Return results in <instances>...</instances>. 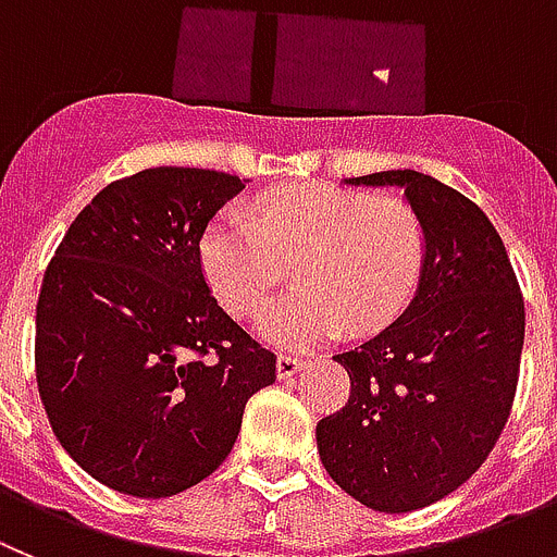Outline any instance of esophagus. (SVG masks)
Here are the masks:
<instances>
[{"instance_id":"obj_1","label":"esophagus","mask_w":557,"mask_h":557,"mask_svg":"<svg viewBox=\"0 0 557 557\" xmlns=\"http://www.w3.org/2000/svg\"><path fill=\"white\" fill-rule=\"evenodd\" d=\"M302 366H305V360L297 358V355H280V358H277V377L280 380L290 377V374H297Z\"/></svg>"}]
</instances>
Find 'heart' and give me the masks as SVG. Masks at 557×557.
<instances>
[{"label": "heart", "mask_w": 557, "mask_h": 557, "mask_svg": "<svg viewBox=\"0 0 557 557\" xmlns=\"http://www.w3.org/2000/svg\"><path fill=\"white\" fill-rule=\"evenodd\" d=\"M199 252L235 315L258 313L297 269L299 288L274 299L258 327L280 347H310L344 327L366 335L394 322L422 280L428 233L408 202L308 183L260 197L258 219L222 210Z\"/></svg>", "instance_id": "b5f03b06"}]
</instances>
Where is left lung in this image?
<instances>
[{"instance_id":"8db88e82","label":"left lung","mask_w":557,"mask_h":557,"mask_svg":"<svg viewBox=\"0 0 557 557\" xmlns=\"http://www.w3.org/2000/svg\"><path fill=\"white\" fill-rule=\"evenodd\" d=\"M347 183L403 188L428 233V260L397 322L335 355L349 399L315 424V441L349 497L408 513L453 494L497 447L519 385L524 299L503 238L472 199L410 169Z\"/></svg>"}]
</instances>
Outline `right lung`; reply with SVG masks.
<instances>
[{
	"instance_id": "1",
	"label": "right lung",
	"mask_w": 557,
	"mask_h": 557,
	"mask_svg": "<svg viewBox=\"0 0 557 557\" xmlns=\"http://www.w3.org/2000/svg\"><path fill=\"white\" fill-rule=\"evenodd\" d=\"M233 174L158 166L104 185L44 274L35 380L60 447L108 488L172 497L222 466L277 358L219 308L199 242Z\"/></svg>"
}]
</instances>
